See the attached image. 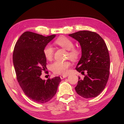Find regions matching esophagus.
<instances>
[{"instance_id":"1","label":"esophagus","mask_w":124,"mask_h":124,"mask_svg":"<svg viewBox=\"0 0 124 124\" xmlns=\"http://www.w3.org/2000/svg\"><path fill=\"white\" fill-rule=\"evenodd\" d=\"M67 77V76H66V75H61V76H60V78H61V79H64V78H66Z\"/></svg>"}]
</instances>
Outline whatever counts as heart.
<instances>
[{"label": "heart", "mask_w": 124, "mask_h": 124, "mask_svg": "<svg viewBox=\"0 0 124 124\" xmlns=\"http://www.w3.org/2000/svg\"><path fill=\"white\" fill-rule=\"evenodd\" d=\"M55 43L61 46L65 49L68 50V57L73 61L77 60L81 55V51L79 48L74 47L73 41L69 38L65 37H60L57 38ZM44 56L47 60H51L53 56L54 49L49 44L45 46L43 49ZM71 66V63L69 61H56L51 65V69L55 74L62 75H67L69 72V69Z\"/></svg>", "instance_id": "1"}]
</instances>
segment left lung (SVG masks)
Segmentation results:
<instances>
[{
	"instance_id": "1",
	"label": "left lung",
	"mask_w": 124,
	"mask_h": 124,
	"mask_svg": "<svg viewBox=\"0 0 124 124\" xmlns=\"http://www.w3.org/2000/svg\"><path fill=\"white\" fill-rule=\"evenodd\" d=\"M69 35L79 41L82 51L76 69L85 77L81 80L79 77L75 90L84 98L96 97L104 89L109 77L110 56L107 45L99 34L92 31H80Z\"/></svg>"
}]
</instances>
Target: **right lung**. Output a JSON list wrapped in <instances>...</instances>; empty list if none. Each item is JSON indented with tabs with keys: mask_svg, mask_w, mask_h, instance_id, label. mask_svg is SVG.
I'll use <instances>...</instances> for the list:
<instances>
[{
	"mask_svg": "<svg viewBox=\"0 0 124 124\" xmlns=\"http://www.w3.org/2000/svg\"><path fill=\"white\" fill-rule=\"evenodd\" d=\"M55 37L26 31L18 39L13 51V61L18 83L26 95L37 103H43L51 100L61 80L60 77L48 78L47 80L40 77L41 72H46L47 69L44 48Z\"/></svg>",
	"mask_w": 124,
	"mask_h": 124,
	"instance_id": "right-lung-1",
	"label": "right lung"
}]
</instances>
